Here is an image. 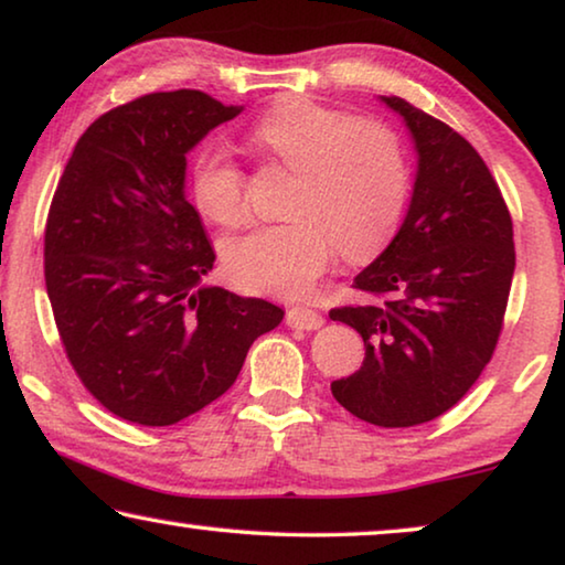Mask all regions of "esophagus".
<instances>
[{"label":"esophagus","instance_id":"esophagus-1","mask_svg":"<svg viewBox=\"0 0 565 565\" xmlns=\"http://www.w3.org/2000/svg\"><path fill=\"white\" fill-rule=\"evenodd\" d=\"M323 323H326V320L318 310L298 308V306L288 310V326L290 328H300V331H318V328Z\"/></svg>","mask_w":565,"mask_h":565}]
</instances>
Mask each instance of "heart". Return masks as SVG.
<instances>
[{"label":"heart","instance_id":"b5f03b06","mask_svg":"<svg viewBox=\"0 0 565 565\" xmlns=\"http://www.w3.org/2000/svg\"><path fill=\"white\" fill-rule=\"evenodd\" d=\"M255 143L298 171L285 224H265L224 247L239 288L302 298L328 270L333 247L349 259L376 255L402 222L409 171L392 131L310 100H288L259 118ZM194 199L210 220L247 214L245 173L227 149L206 143L194 161Z\"/></svg>","mask_w":565,"mask_h":565}]
</instances>
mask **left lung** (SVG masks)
I'll list each match as a JSON object with an SVG mask.
<instances>
[{"label":"left lung","mask_w":565,"mask_h":565,"mask_svg":"<svg viewBox=\"0 0 565 565\" xmlns=\"http://www.w3.org/2000/svg\"><path fill=\"white\" fill-rule=\"evenodd\" d=\"M416 151L396 237L353 277L366 302L331 310L363 338L361 369L335 402L376 427H414L462 398L492 359L515 273L513 220L490 169L447 124L396 95Z\"/></svg>","instance_id":"8db88e82"}]
</instances>
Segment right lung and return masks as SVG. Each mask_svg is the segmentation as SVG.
Wrapping results in <instances>:
<instances>
[{"label":"right lung","mask_w":565,"mask_h":565,"mask_svg":"<svg viewBox=\"0 0 565 565\" xmlns=\"http://www.w3.org/2000/svg\"><path fill=\"white\" fill-rule=\"evenodd\" d=\"M242 106L143 95L75 143L52 196L45 285L73 369L120 419L169 427L220 398L282 308L206 285L214 247L186 199V153Z\"/></svg>","instance_id":"right-lung-1"}]
</instances>
